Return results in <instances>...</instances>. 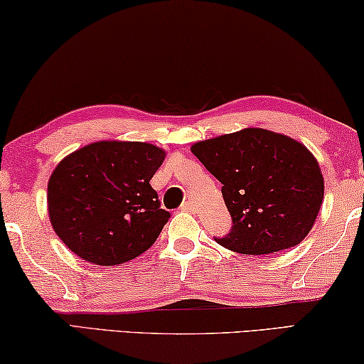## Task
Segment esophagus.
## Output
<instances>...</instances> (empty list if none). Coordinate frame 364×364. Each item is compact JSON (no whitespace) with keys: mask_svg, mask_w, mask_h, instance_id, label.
<instances>
[{"mask_svg":"<svg viewBox=\"0 0 364 364\" xmlns=\"http://www.w3.org/2000/svg\"><path fill=\"white\" fill-rule=\"evenodd\" d=\"M181 209L184 210V213H194V204L191 203V200H184V203L181 204Z\"/></svg>","mask_w":364,"mask_h":364,"instance_id":"esophagus-1","label":"esophagus"}]
</instances>
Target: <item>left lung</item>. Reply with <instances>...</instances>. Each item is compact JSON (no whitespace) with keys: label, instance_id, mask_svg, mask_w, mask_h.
<instances>
[{"label":"left lung","instance_id":"8db88e82","mask_svg":"<svg viewBox=\"0 0 364 364\" xmlns=\"http://www.w3.org/2000/svg\"><path fill=\"white\" fill-rule=\"evenodd\" d=\"M191 151L222 183L232 230L215 242L242 255H271L301 243L316 224L323 176L306 145L267 129L200 140Z\"/></svg>","mask_w":364,"mask_h":364}]
</instances>
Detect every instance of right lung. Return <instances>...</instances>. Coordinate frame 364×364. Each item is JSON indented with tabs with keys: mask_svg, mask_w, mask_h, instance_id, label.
<instances>
[{
	"mask_svg": "<svg viewBox=\"0 0 364 364\" xmlns=\"http://www.w3.org/2000/svg\"><path fill=\"white\" fill-rule=\"evenodd\" d=\"M166 151L147 142L100 140L65 156L47 184L55 234L85 262L114 267L147 252L170 213L151 176Z\"/></svg>",
	"mask_w": 364,
	"mask_h": 364,
	"instance_id": "right-lung-1",
	"label": "right lung"
}]
</instances>
